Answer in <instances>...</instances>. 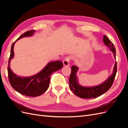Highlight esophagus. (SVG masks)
Instances as JSON below:
<instances>
[{
    "label": "esophagus",
    "instance_id": "esophagus-1",
    "mask_svg": "<svg viewBox=\"0 0 128 128\" xmlns=\"http://www.w3.org/2000/svg\"><path fill=\"white\" fill-rule=\"evenodd\" d=\"M70 57L68 56L65 60H64L63 64L64 66H70Z\"/></svg>",
    "mask_w": 128,
    "mask_h": 128
}]
</instances>
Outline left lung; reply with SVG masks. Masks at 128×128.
<instances>
[{
  "mask_svg": "<svg viewBox=\"0 0 128 128\" xmlns=\"http://www.w3.org/2000/svg\"><path fill=\"white\" fill-rule=\"evenodd\" d=\"M103 42L110 48V50L113 52L114 58H116V50L114 44L105 35L103 36ZM78 70L79 68L76 66L74 65L71 68V73L69 79L70 89L76 95L81 98H94L101 96L108 91L112 86L117 72V64L116 62H115L113 73L108 78V79L100 84L92 86H84L79 84L76 76Z\"/></svg>",
  "mask_w": 128,
  "mask_h": 128,
  "instance_id": "left-lung-1",
  "label": "left lung"
}]
</instances>
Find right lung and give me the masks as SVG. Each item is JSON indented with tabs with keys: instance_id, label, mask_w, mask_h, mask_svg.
<instances>
[{
	"instance_id": "add662e5",
	"label": "right lung",
	"mask_w": 128,
	"mask_h": 128,
	"mask_svg": "<svg viewBox=\"0 0 128 128\" xmlns=\"http://www.w3.org/2000/svg\"><path fill=\"white\" fill-rule=\"evenodd\" d=\"M35 31L32 30L26 32L12 44L7 68L9 81L12 87L23 95L29 97L39 96L46 92L49 86L52 73L61 69L63 65L62 62L60 60L51 62L38 73L26 77L18 76L12 71L10 65V60L14 58V46L15 42L23 37L32 36Z\"/></svg>"
}]
</instances>
